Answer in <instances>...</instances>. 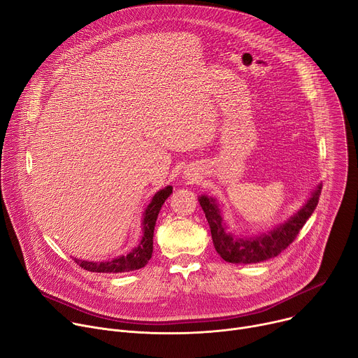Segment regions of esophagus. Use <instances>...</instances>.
<instances>
[{"instance_id":"34e87169","label":"esophagus","mask_w":358,"mask_h":358,"mask_svg":"<svg viewBox=\"0 0 358 358\" xmlns=\"http://www.w3.org/2000/svg\"><path fill=\"white\" fill-rule=\"evenodd\" d=\"M189 177H193V176H189Z\"/></svg>"}]
</instances>
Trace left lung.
<instances>
[{"label":"left lung","mask_w":358,"mask_h":358,"mask_svg":"<svg viewBox=\"0 0 358 358\" xmlns=\"http://www.w3.org/2000/svg\"><path fill=\"white\" fill-rule=\"evenodd\" d=\"M322 184H317L305 204L283 223L253 236H243L230 231L223 220L222 207L214 197L200 196L199 201L206 214L211 230L213 245L216 252L229 264H259L278 256L294 241L306 220L317 208Z\"/></svg>","instance_id":"1"}]
</instances>
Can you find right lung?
<instances>
[{"label":"right lung","mask_w":358,"mask_h":358,"mask_svg":"<svg viewBox=\"0 0 358 358\" xmlns=\"http://www.w3.org/2000/svg\"><path fill=\"white\" fill-rule=\"evenodd\" d=\"M171 193H173V187L166 185L154 194L150 204L145 207L144 214H142L141 241L138 246L134 248L129 253L113 257L110 260H103V262L80 260L75 257L76 264L89 272H98V273H121V272H131V271L144 268L152 256V243H154L152 237H154V229H155L158 213L164 201L170 197Z\"/></svg>","instance_id":"1"}]
</instances>
